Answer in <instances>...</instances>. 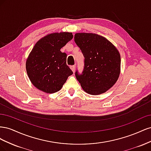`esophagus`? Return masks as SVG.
I'll list each match as a JSON object with an SVG mask.
<instances>
[{
	"mask_svg": "<svg viewBox=\"0 0 151 151\" xmlns=\"http://www.w3.org/2000/svg\"><path fill=\"white\" fill-rule=\"evenodd\" d=\"M70 67V69L72 70L73 73H74L76 70V65H72Z\"/></svg>",
	"mask_w": 151,
	"mask_h": 151,
	"instance_id": "obj_1",
	"label": "esophagus"
}]
</instances>
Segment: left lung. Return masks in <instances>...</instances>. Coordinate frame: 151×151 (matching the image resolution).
<instances>
[{
	"label": "left lung",
	"mask_w": 151,
	"mask_h": 151,
	"mask_svg": "<svg viewBox=\"0 0 151 151\" xmlns=\"http://www.w3.org/2000/svg\"><path fill=\"white\" fill-rule=\"evenodd\" d=\"M74 41L84 57V67L76 77L87 93L98 95L115 84L120 73L118 50L106 38L94 33H76Z\"/></svg>",
	"instance_id": "left-lung-1"
}]
</instances>
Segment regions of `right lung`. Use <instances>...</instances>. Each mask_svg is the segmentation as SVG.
<instances>
[{
  "label": "right lung",
  "instance_id": "right-lung-1",
  "mask_svg": "<svg viewBox=\"0 0 151 151\" xmlns=\"http://www.w3.org/2000/svg\"><path fill=\"white\" fill-rule=\"evenodd\" d=\"M73 38L72 33L49 34L38 41L26 60V68L31 83L47 93L60 90L73 74L67 65V54L60 49Z\"/></svg>",
  "mask_w": 151,
  "mask_h": 151
}]
</instances>
